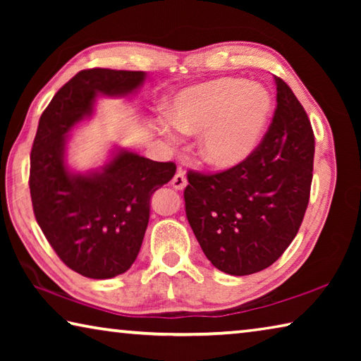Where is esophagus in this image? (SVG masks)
<instances>
[{"instance_id":"obj_1","label":"esophagus","mask_w":361,"mask_h":361,"mask_svg":"<svg viewBox=\"0 0 361 361\" xmlns=\"http://www.w3.org/2000/svg\"><path fill=\"white\" fill-rule=\"evenodd\" d=\"M186 185H188V180H186L185 173H183V170L180 169L172 178V186H173V189H176V191H181V189L186 188Z\"/></svg>"}]
</instances>
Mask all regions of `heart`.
I'll use <instances>...</instances> for the list:
<instances>
[{
    "mask_svg": "<svg viewBox=\"0 0 361 361\" xmlns=\"http://www.w3.org/2000/svg\"><path fill=\"white\" fill-rule=\"evenodd\" d=\"M274 111L272 95L258 82L218 78L176 92L166 103V116L176 130L197 135V152L210 169L229 170L258 149ZM167 122L156 130L167 142L175 132Z\"/></svg>",
    "mask_w": 361,
    "mask_h": 361,
    "instance_id": "obj_1",
    "label": "heart"
}]
</instances>
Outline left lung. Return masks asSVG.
<instances>
[{
    "label": "left lung",
    "instance_id": "left-lung-1",
    "mask_svg": "<svg viewBox=\"0 0 361 361\" xmlns=\"http://www.w3.org/2000/svg\"><path fill=\"white\" fill-rule=\"evenodd\" d=\"M277 108L245 162L224 172H189V226L213 266L250 276L274 264L295 239L309 204L315 140L293 90L276 76Z\"/></svg>",
    "mask_w": 361,
    "mask_h": 361
}]
</instances>
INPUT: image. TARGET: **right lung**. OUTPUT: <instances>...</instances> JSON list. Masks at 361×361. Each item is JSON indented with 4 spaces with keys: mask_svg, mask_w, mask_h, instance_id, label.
Segmentation results:
<instances>
[{
    "mask_svg": "<svg viewBox=\"0 0 361 361\" xmlns=\"http://www.w3.org/2000/svg\"><path fill=\"white\" fill-rule=\"evenodd\" d=\"M145 71L92 68L71 78L41 114L30 156L33 212L47 242L73 271L111 279L130 269L149 221V200L173 178V162L116 148L105 166L71 172L70 132L92 118L97 97H129Z\"/></svg>",
    "mask_w": 361,
    "mask_h": 361,
    "instance_id": "obj_1",
    "label": "right lung"
}]
</instances>
